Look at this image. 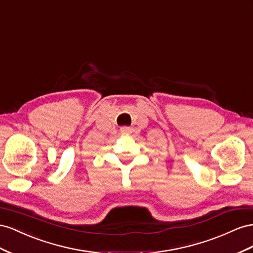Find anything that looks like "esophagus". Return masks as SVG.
<instances>
[{
  "label": "esophagus",
  "mask_w": 253,
  "mask_h": 253,
  "mask_svg": "<svg viewBox=\"0 0 253 253\" xmlns=\"http://www.w3.org/2000/svg\"><path fill=\"white\" fill-rule=\"evenodd\" d=\"M121 132L123 133V134H130L131 132H132V129L130 128V127H127V126H125V127H122L121 129Z\"/></svg>",
  "instance_id": "obj_1"
}]
</instances>
